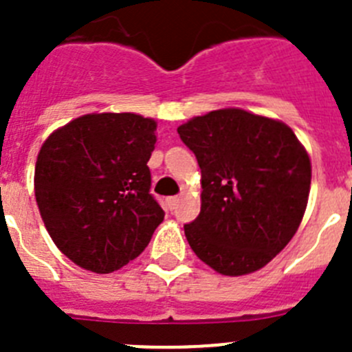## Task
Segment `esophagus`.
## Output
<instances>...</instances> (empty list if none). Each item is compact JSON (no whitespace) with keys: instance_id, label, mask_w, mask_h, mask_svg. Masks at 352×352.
<instances>
[{"instance_id":"1","label":"esophagus","mask_w":352,"mask_h":352,"mask_svg":"<svg viewBox=\"0 0 352 352\" xmlns=\"http://www.w3.org/2000/svg\"><path fill=\"white\" fill-rule=\"evenodd\" d=\"M167 208H169V210H174V208L178 206V203H179V197H167Z\"/></svg>"}]
</instances>
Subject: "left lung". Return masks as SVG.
Listing matches in <instances>:
<instances>
[{
	"label": "left lung",
	"instance_id": "left-lung-1",
	"mask_svg": "<svg viewBox=\"0 0 352 352\" xmlns=\"http://www.w3.org/2000/svg\"><path fill=\"white\" fill-rule=\"evenodd\" d=\"M201 167V213L185 226L199 259L239 276L270 263L296 234L312 167L285 123L219 109L178 126Z\"/></svg>",
	"mask_w": 352,
	"mask_h": 352
}]
</instances>
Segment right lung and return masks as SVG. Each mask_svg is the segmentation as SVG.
Here are the masks:
<instances>
[{"instance_id":"right-lung-1","label":"right lung","mask_w":352,"mask_h":352,"mask_svg":"<svg viewBox=\"0 0 352 352\" xmlns=\"http://www.w3.org/2000/svg\"><path fill=\"white\" fill-rule=\"evenodd\" d=\"M157 121L84 114L45 139L35 197L56 247L80 268L111 273L148 247L164 210L149 194Z\"/></svg>"}]
</instances>
